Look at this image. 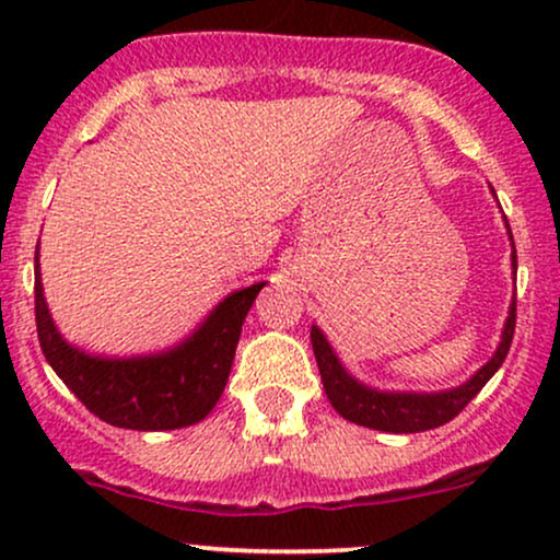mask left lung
Segmentation results:
<instances>
[{"label": "left lung", "mask_w": 560, "mask_h": 560, "mask_svg": "<svg viewBox=\"0 0 560 560\" xmlns=\"http://www.w3.org/2000/svg\"><path fill=\"white\" fill-rule=\"evenodd\" d=\"M508 236H511V229H508ZM511 260L513 273H516V249H513ZM513 329H516V298L511 302V311H508L503 326V337H500L498 350H494L490 361L481 365L477 374L468 378L466 384H460V387L447 392H432V395H429V392H378L365 387L358 378L347 374L345 365L339 363L337 355H334L331 345L326 342L324 331H320L318 326L311 329V342L313 352H316V363L326 397H329L334 410H337L342 419L358 423V427L376 429V432L416 434L453 421L455 416L479 395V389L485 387V384L494 376V371L503 365L513 342Z\"/></svg>", "instance_id": "obj_1"}]
</instances>
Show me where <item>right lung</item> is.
<instances>
[{
    "label": "right lung",
    "mask_w": 560,
    "mask_h": 560,
    "mask_svg": "<svg viewBox=\"0 0 560 560\" xmlns=\"http://www.w3.org/2000/svg\"><path fill=\"white\" fill-rule=\"evenodd\" d=\"M36 331L44 358L96 419L137 432H165L202 421L226 387L247 311L266 281L218 302L182 345L158 355H86L57 331L44 300L36 244Z\"/></svg>",
    "instance_id": "1"
}]
</instances>
